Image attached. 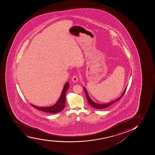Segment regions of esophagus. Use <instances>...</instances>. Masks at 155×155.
<instances>
[{"label": "esophagus", "mask_w": 155, "mask_h": 155, "mask_svg": "<svg viewBox=\"0 0 155 155\" xmlns=\"http://www.w3.org/2000/svg\"><path fill=\"white\" fill-rule=\"evenodd\" d=\"M72 81L74 83L77 82V81H78V78L76 75H74L72 78Z\"/></svg>", "instance_id": "1"}]
</instances>
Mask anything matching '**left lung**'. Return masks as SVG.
Listing matches in <instances>:
<instances>
[{
    "mask_svg": "<svg viewBox=\"0 0 155 155\" xmlns=\"http://www.w3.org/2000/svg\"><path fill=\"white\" fill-rule=\"evenodd\" d=\"M126 88H127V87H126V88L124 89V91L122 94L121 95L120 97H119L116 100L112 101H110V102H108V103H104V104H99V103L94 102V101L91 99V97H89V95H88V92H87V89H86V88L84 87V91H85V95H86V97H87V100L88 101V103H89V104L91 105V106L94 107V108H95L96 109H104V108L109 107L111 105L113 104V103H114L117 101H119L122 97V96H123V95H124Z\"/></svg>",
    "mask_w": 155,
    "mask_h": 155,
    "instance_id": "left-lung-1",
    "label": "left lung"
}]
</instances>
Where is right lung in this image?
<instances>
[{
    "label": "right lung",
    "instance_id": "add662e5",
    "mask_svg": "<svg viewBox=\"0 0 155 155\" xmlns=\"http://www.w3.org/2000/svg\"><path fill=\"white\" fill-rule=\"evenodd\" d=\"M69 87H70L69 82H66L63 88L61 95L60 96L59 100L57 102H56V104H54L53 106H50V107H38L32 104L31 105L32 106H33L34 107L42 111L50 113H58L59 112L61 111V110H63L66 106L65 105L66 104V94Z\"/></svg>",
    "mask_w": 155,
    "mask_h": 155
}]
</instances>
